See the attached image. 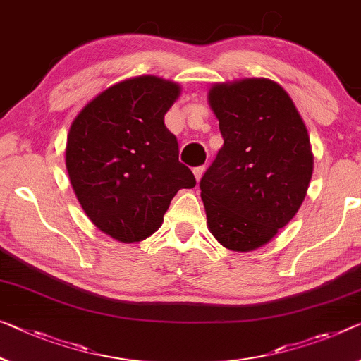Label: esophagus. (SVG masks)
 I'll use <instances>...</instances> for the list:
<instances>
[{
  "label": "esophagus",
  "mask_w": 361,
  "mask_h": 361,
  "mask_svg": "<svg viewBox=\"0 0 361 361\" xmlns=\"http://www.w3.org/2000/svg\"><path fill=\"white\" fill-rule=\"evenodd\" d=\"M204 169H207V168H204V166H197V168L193 169V174H195V179L197 180L202 179L203 174H204Z\"/></svg>",
  "instance_id": "esophagus-1"
}]
</instances>
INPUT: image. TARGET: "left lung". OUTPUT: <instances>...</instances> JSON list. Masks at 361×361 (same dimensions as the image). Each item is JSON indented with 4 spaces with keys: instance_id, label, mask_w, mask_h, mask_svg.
Listing matches in <instances>:
<instances>
[{
    "instance_id": "obj_1",
    "label": "left lung",
    "mask_w": 361,
    "mask_h": 361,
    "mask_svg": "<svg viewBox=\"0 0 361 361\" xmlns=\"http://www.w3.org/2000/svg\"><path fill=\"white\" fill-rule=\"evenodd\" d=\"M208 102L224 138L200 180L208 229L229 250L252 252L302 207L313 174L307 127L268 79L216 84Z\"/></svg>"
}]
</instances>
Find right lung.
I'll use <instances>...</instances> for the list:
<instances>
[{
    "label": "right lung",
    "instance_id": "add662e5",
    "mask_svg": "<svg viewBox=\"0 0 361 361\" xmlns=\"http://www.w3.org/2000/svg\"><path fill=\"white\" fill-rule=\"evenodd\" d=\"M179 95L174 82L140 75L99 93L71 126L66 168L72 188L92 223L116 240L152 235L176 193L197 184L164 126Z\"/></svg>",
    "mask_w": 361,
    "mask_h": 361
}]
</instances>
